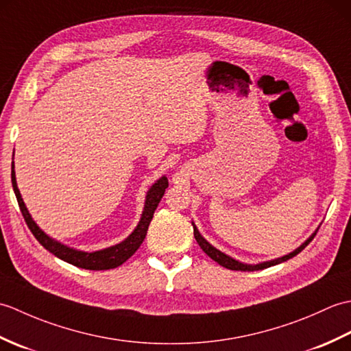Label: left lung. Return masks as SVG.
Instances as JSON below:
<instances>
[{
  "mask_svg": "<svg viewBox=\"0 0 351 351\" xmlns=\"http://www.w3.org/2000/svg\"><path fill=\"white\" fill-rule=\"evenodd\" d=\"M193 225V230H195V238H196V241H197V244L200 245V249H202L208 256H210L211 259H214L215 263H219L221 267H225V268H229V270H240V271H255V270H264V268H268V267H271V265H276V264H280V263H285V261H288L289 258H293V256H295V255H299V253L306 247V245L314 240V237L317 235V232H318V229L315 230L314 234H312L306 241H304L300 247H297L294 252H291V253H288V255H285V256H282V258H278V259H273V261H267V263H261V264H256V265H252V264H243V263H240V261H237V259H234V258H230V256H228L226 253H223V252H220L219 249H215L214 245H211L210 243H208L205 238L200 235V232L197 230V228L195 226V223H191Z\"/></svg>",
  "mask_w": 351,
  "mask_h": 351,
  "instance_id": "1",
  "label": "left lung"
}]
</instances>
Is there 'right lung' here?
<instances>
[{
  "mask_svg": "<svg viewBox=\"0 0 351 351\" xmlns=\"http://www.w3.org/2000/svg\"><path fill=\"white\" fill-rule=\"evenodd\" d=\"M12 185H13L14 195H16V199H18L21 213L25 219L27 226L36 237V240L39 241L45 249L49 250L52 255H56L57 258L66 261V263L77 265L80 268H86V270H110V268H116L119 265H122L126 259L131 258L134 253H136V250L140 247L141 243H143L145 237L147 234L149 223H151L156 206H158L161 197L164 196V191H166V189L169 187V181L166 176H162L152 185L151 189H149L141 219L138 221L137 228L132 230V234L126 238V240H123L122 243H119L116 245H111L108 249L96 250L92 253L71 249L68 245L52 240L51 237H48L39 226L36 225V221L32 219V215H29L27 210L24 200H22V196L16 185V176H14L13 162H12Z\"/></svg>",
  "mask_w": 351,
  "mask_h": 351,
  "instance_id": "right-lung-1",
  "label": "right lung"
}]
</instances>
